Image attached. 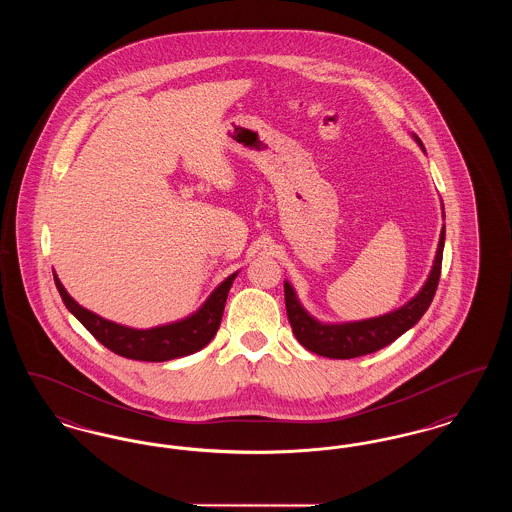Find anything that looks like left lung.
<instances>
[{
    "label": "left lung",
    "mask_w": 512,
    "mask_h": 512,
    "mask_svg": "<svg viewBox=\"0 0 512 512\" xmlns=\"http://www.w3.org/2000/svg\"><path fill=\"white\" fill-rule=\"evenodd\" d=\"M414 142L424 149L420 138L413 134ZM445 219V215H443ZM443 244H445V224L439 234L438 251L428 280L403 307L391 311L388 315L353 320V322H338L326 324L315 317H311L297 299V293L292 284L284 282V295H286V311L288 320L292 324L293 334L297 341L317 353L320 357L330 359H353L374 353L391 341L397 340L401 334L411 330L414 324L428 311L436 290H438L439 274H441V259H443Z\"/></svg>",
    "instance_id": "1"
}]
</instances>
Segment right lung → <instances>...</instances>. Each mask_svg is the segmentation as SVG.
Listing matches in <instances>:
<instances>
[{
    "label": "right lung",
    "mask_w": 512,
    "mask_h": 512,
    "mask_svg": "<svg viewBox=\"0 0 512 512\" xmlns=\"http://www.w3.org/2000/svg\"><path fill=\"white\" fill-rule=\"evenodd\" d=\"M236 276L238 272L230 274L224 282H220L215 292L211 293L207 301L190 317L176 320L171 324L138 330V328L122 326L113 320L99 317L96 313L78 305L67 293L57 274L53 272L55 286L59 290L65 307L82 322V326L99 343H103L107 349H111L121 357L134 359V361H147V363H163V361L192 355L213 340L219 330L226 297Z\"/></svg>",
    "instance_id": "obj_1"
}]
</instances>
